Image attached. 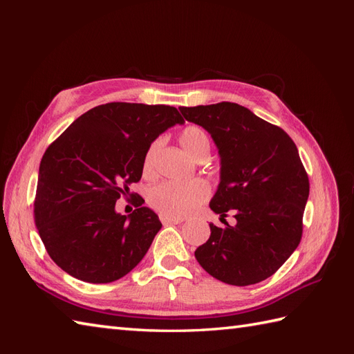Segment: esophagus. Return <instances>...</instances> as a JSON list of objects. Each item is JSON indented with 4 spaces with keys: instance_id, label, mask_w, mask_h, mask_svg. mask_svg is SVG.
Listing matches in <instances>:
<instances>
[{
    "instance_id": "1",
    "label": "esophagus",
    "mask_w": 354,
    "mask_h": 354,
    "mask_svg": "<svg viewBox=\"0 0 354 354\" xmlns=\"http://www.w3.org/2000/svg\"><path fill=\"white\" fill-rule=\"evenodd\" d=\"M159 218H160V221H162V224H180V223H183V220H181V218H173V217H167V216H160Z\"/></svg>"
}]
</instances>
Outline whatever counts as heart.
<instances>
[{
	"label": "heart",
	"mask_w": 354,
	"mask_h": 354,
	"mask_svg": "<svg viewBox=\"0 0 354 354\" xmlns=\"http://www.w3.org/2000/svg\"><path fill=\"white\" fill-rule=\"evenodd\" d=\"M180 143L185 151L194 158L199 159L209 152V138L207 133L198 125L186 127L180 134ZM162 140L156 138L146 149L142 169L146 177H151L155 171V160ZM209 196V187L202 180H194L189 183H173V181H162V183L149 187L146 192L147 205L160 216L167 217H185L201 203L205 202Z\"/></svg>",
	"instance_id": "obj_1"
}]
</instances>
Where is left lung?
<instances>
[{
    "instance_id": "left-lung-1",
    "label": "left lung",
    "mask_w": 354,
    "mask_h": 354,
    "mask_svg": "<svg viewBox=\"0 0 354 354\" xmlns=\"http://www.w3.org/2000/svg\"><path fill=\"white\" fill-rule=\"evenodd\" d=\"M178 109L218 147L221 181L209 208L236 218L224 229L209 224L211 236L195 251L196 260L224 283H259L277 272L303 236L310 183L298 149L281 127L238 103Z\"/></svg>"
}]
</instances>
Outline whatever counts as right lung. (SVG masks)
<instances>
[{"mask_svg": "<svg viewBox=\"0 0 354 354\" xmlns=\"http://www.w3.org/2000/svg\"><path fill=\"white\" fill-rule=\"evenodd\" d=\"M183 122L173 106L112 102L81 115L47 147L34 218L62 270L84 282L109 283L142 261L162 224L140 195L131 194L136 209L128 217L115 203L140 181L149 145Z\"/></svg>", "mask_w": 354, "mask_h": 354, "instance_id": "1", "label": "right lung"}]
</instances>
